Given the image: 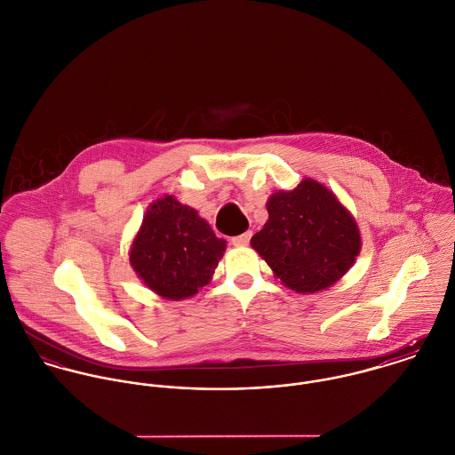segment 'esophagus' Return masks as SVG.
Masks as SVG:
<instances>
[{
	"label": "esophagus",
	"mask_w": 455,
	"mask_h": 455,
	"mask_svg": "<svg viewBox=\"0 0 455 455\" xmlns=\"http://www.w3.org/2000/svg\"><path fill=\"white\" fill-rule=\"evenodd\" d=\"M251 241V232H244L241 235H235L232 237V244L237 246V248H243V246H248Z\"/></svg>",
	"instance_id": "esophagus-1"
}]
</instances>
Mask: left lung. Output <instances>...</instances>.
I'll list each match as a JSON object with an SVG mask.
<instances>
[{
  "label": "left lung",
  "mask_w": 455,
  "mask_h": 455,
  "mask_svg": "<svg viewBox=\"0 0 455 455\" xmlns=\"http://www.w3.org/2000/svg\"><path fill=\"white\" fill-rule=\"evenodd\" d=\"M268 220L251 237V248L283 284L297 293H315L335 284L361 250L353 214L333 192L305 178L290 192L267 201Z\"/></svg>",
  "instance_id": "1"
}]
</instances>
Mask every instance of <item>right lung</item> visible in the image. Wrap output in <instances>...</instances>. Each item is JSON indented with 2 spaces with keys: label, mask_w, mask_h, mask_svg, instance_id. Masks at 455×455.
<instances>
[{
  "label": "right lung",
  "mask_w": 455,
  "mask_h": 455,
  "mask_svg": "<svg viewBox=\"0 0 455 455\" xmlns=\"http://www.w3.org/2000/svg\"><path fill=\"white\" fill-rule=\"evenodd\" d=\"M225 248L194 207L165 196L150 204L129 258L156 295L183 300L211 281Z\"/></svg>",
  "instance_id": "obj_1"
}]
</instances>
